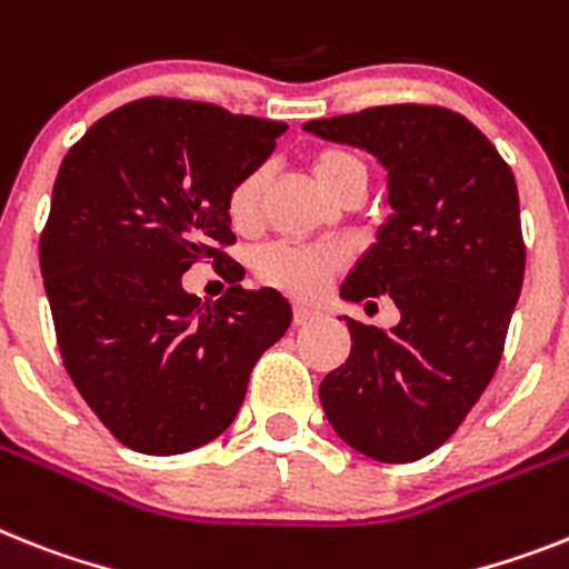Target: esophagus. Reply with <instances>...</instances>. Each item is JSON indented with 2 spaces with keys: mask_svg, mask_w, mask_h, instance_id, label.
Masks as SVG:
<instances>
[{
  "mask_svg": "<svg viewBox=\"0 0 569 569\" xmlns=\"http://www.w3.org/2000/svg\"><path fill=\"white\" fill-rule=\"evenodd\" d=\"M315 309H309V307H303V303H295V309H292V323L295 327H303V323H309L315 318Z\"/></svg>",
  "mask_w": 569,
  "mask_h": 569,
  "instance_id": "obj_1",
  "label": "esophagus"
}]
</instances>
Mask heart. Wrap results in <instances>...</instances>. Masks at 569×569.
<instances>
[{"instance_id":"1","label":"heart","mask_w":569,"mask_h":569,"mask_svg":"<svg viewBox=\"0 0 569 569\" xmlns=\"http://www.w3.org/2000/svg\"><path fill=\"white\" fill-rule=\"evenodd\" d=\"M315 181L321 184L327 196L336 199L350 181H365L367 184V167L358 159L356 152L343 150V147H323L315 150L309 159ZM262 190H266V170L254 167L233 181L228 190V217L233 228H251L260 217ZM254 277L262 286L280 289L295 298H315L323 286L343 269V254L338 248L329 246H289V242H274V246L260 248L254 254Z\"/></svg>"}]
</instances>
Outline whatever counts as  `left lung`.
I'll return each instance as SVG.
<instances>
[{
    "label": "left lung",
    "instance_id": "left-lung-1",
    "mask_svg": "<svg viewBox=\"0 0 569 569\" xmlns=\"http://www.w3.org/2000/svg\"><path fill=\"white\" fill-rule=\"evenodd\" d=\"M307 130L388 167L393 217L341 298L376 307L388 295L402 312L393 329L347 321L352 350L321 381L323 413L361 455L413 462L460 428L500 365L527 266L518 184L469 118L433 103L370 107Z\"/></svg>",
    "mask_w": 569,
    "mask_h": 569
}]
</instances>
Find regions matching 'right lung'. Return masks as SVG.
<instances>
[{"mask_svg": "<svg viewBox=\"0 0 569 569\" xmlns=\"http://www.w3.org/2000/svg\"><path fill=\"white\" fill-rule=\"evenodd\" d=\"M283 121L217 103L141 98L94 121L66 152L40 233L57 347L74 388L118 442L184 455L217 439L257 358L292 307L246 292L228 190L269 159ZM204 259L232 289L208 310L180 274Z\"/></svg>", "mask_w": 569, "mask_h": 569, "instance_id": "right-lung-1", "label": "right lung"}]
</instances>
